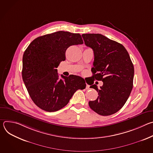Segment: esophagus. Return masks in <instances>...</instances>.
I'll use <instances>...</instances> for the list:
<instances>
[{
  "instance_id": "34e87169",
  "label": "esophagus",
  "mask_w": 153,
  "mask_h": 153,
  "mask_svg": "<svg viewBox=\"0 0 153 153\" xmlns=\"http://www.w3.org/2000/svg\"><path fill=\"white\" fill-rule=\"evenodd\" d=\"M86 89H89V88H90V86H89L88 85H86Z\"/></svg>"
}]
</instances>
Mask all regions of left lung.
Wrapping results in <instances>:
<instances>
[{"mask_svg":"<svg viewBox=\"0 0 153 153\" xmlns=\"http://www.w3.org/2000/svg\"><path fill=\"white\" fill-rule=\"evenodd\" d=\"M82 36L85 44L94 51L92 77L103 82L99 89L95 84L90 86L99 96L90 101L89 106L99 115L113 114L123 107L132 91L133 64L120 43L100 34H83Z\"/></svg>","mask_w":153,"mask_h":153,"instance_id":"obj_1","label":"left lung"}]
</instances>
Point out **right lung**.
Masks as SVG:
<instances>
[{
  "label": "right lung",
  "instance_id": "add662e5",
  "mask_svg": "<svg viewBox=\"0 0 153 153\" xmlns=\"http://www.w3.org/2000/svg\"><path fill=\"white\" fill-rule=\"evenodd\" d=\"M79 33L57 31L35 39L24 52L22 74L34 103L42 110L54 112L66 106L77 90L86 87L80 76L61 75L56 69L65 60V52L72 45L83 44Z\"/></svg>",
  "mask_w": 153,
  "mask_h": 153
}]
</instances>
